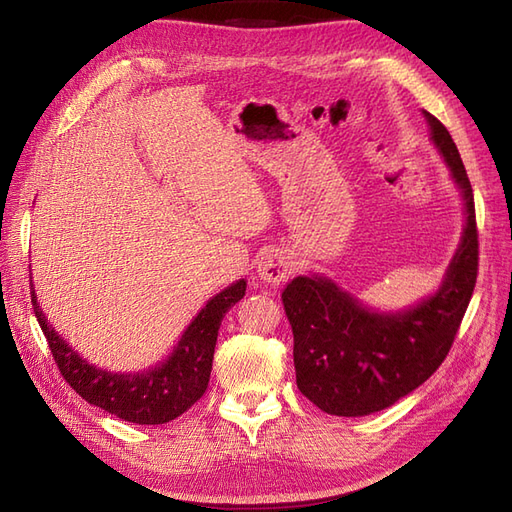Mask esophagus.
I'll list each match as a JSON object with an SVG mask.
<instances>
[{
    "label": "esophagus",
    "instance_id": "34e87169",
    "mask_svg": "<svg viewBox=\"0 0 512 512\" xmlns=\"http://www.w3.org/2000/svg\"><path fill=\"white\" fill-rule=\"evenodd\" d=\"M292 260L284 252H267L258 260V277L262 282L269 284H282L286 282L292 273Z\"/></svg>",
    "mask_w": 512,
    "mask_h": 512
}]
</instances>
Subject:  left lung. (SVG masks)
<instances>
[{
  "mask_svg": "<svg viewBox=\"0 0 512 512\" xmlns=\"http://www.w3.org/2000/svg\"><path fill=\"white\" fill-rule=\"evenodd\" d=\"M423 115L466 203V228L438 292L401 312H374L322 275L294 277L282 292L297 386L327 414H374L421 386L446 359L472 299L478 275L472 185L451 134L431 113Z\"/></svg>",
  "mask_w": 512,
  "mask_h": 512,
  "instance_id": "left-lung-1",
  "label": "left lung"
}]
</instances>
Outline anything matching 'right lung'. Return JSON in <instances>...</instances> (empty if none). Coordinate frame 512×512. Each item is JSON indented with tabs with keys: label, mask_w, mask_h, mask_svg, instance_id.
I'll return each instance as SVG.
<instances>
[{
	"label": "right lung",
	"mask_w": 512,
	"mask_h": 512,
	"mask_svg": "<svg viewBox=\"0 0 512 512\" xmlns=\"http://www.w3.org/2000/svg\"><path fill=\"white\" fill-rule=\"evenodd\" d=\"M32 286V305L61 376L87 404L136 425H162L188 412L205 395L215 342L228 309L245 294V280L215 294L181 335L168 359L141 374H111L74 352L42 314Z\"/></svg>",
	"instance_id": "1"
}]
</instances>
